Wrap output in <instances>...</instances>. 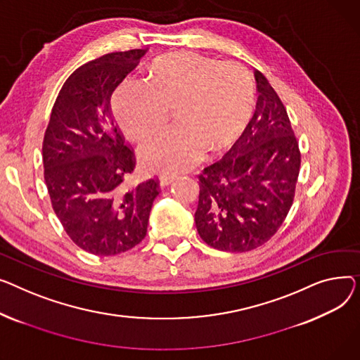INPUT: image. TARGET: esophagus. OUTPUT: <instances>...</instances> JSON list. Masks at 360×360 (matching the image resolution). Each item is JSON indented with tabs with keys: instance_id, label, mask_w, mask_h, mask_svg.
<instances>
[{
	"instance_id": "esophagus-1",
	"label": "esophagus",
	"mask_w": 360,
	"mask_h": 360,
	"mask_svg": "<svg viewBox=\"0 0 360 360\" xmlns=\"http://www.w3.org/2000/svg\"><path fill=\"white\" fill-rule=\"evenodd\" d=\"M176 179L177 177L172 176V174H162V176H160V183H161V186H168V184H172Z\"/></svg>"
}]
</instances>
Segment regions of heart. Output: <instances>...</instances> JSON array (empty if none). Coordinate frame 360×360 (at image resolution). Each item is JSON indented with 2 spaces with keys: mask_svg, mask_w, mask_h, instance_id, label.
I'll use <instances>...</instances> for the list:
<instances>
[{
  "mask_svg": "<svg viewBox=\"0 0 360 360\" xmlns=\"http://www.w3.org/2000/svg\"><path fill=\"white\" fill-rule=\"evenodd\" d=\"M113 108L135 142L158 134L174 110L179 128L146 143L141 160L151 172L177 173L237 141L255 108V84L240 63L177 52L148 67L146 84L124 81Z\"/></svg>",
  "mask_w": 360,
  "mask_h": 360,
  "instance_id": "1",
  "label": "heart"
}]
</instances>
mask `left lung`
<instances>
[{
	"label": "left lung",
	"mask_w": 360,
	"mask_h": 360,
	"mask_svg": "<svg viewBox=\"0 0 360 360\" xmlns=\"http://www.w3.org/2000/svg\"><path fill=\"white\" fill-rule=\"evenodd\" d=\"M256 112L241 136L199 177L195 222L200 238L244 252L276 234L293 203L301 151L289 116L267 78L256 71Z\"/></svg>",
	"instance_id": "8db88e82"
}]
</instances>
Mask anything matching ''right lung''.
<instances>
[{
  "label": "right lung",
  "mask_w": 360,
  "mask_h": 360,
  "mask_svg": "<svg viewBox=\"0 0 360 360\" xmlns=\"http://www.w3.org/2000/svg\"><path fill=\"white\" fill-rule=\"evenodd\" d=\"M146 49L103 55L75 70L55 100L41 145L53 212L68 237L96 256H116L146 236L158 179L126 187L136 158L112 113V94Z\"/></svg>",
  "instance_id": "obj_1"
}]
</instances>
